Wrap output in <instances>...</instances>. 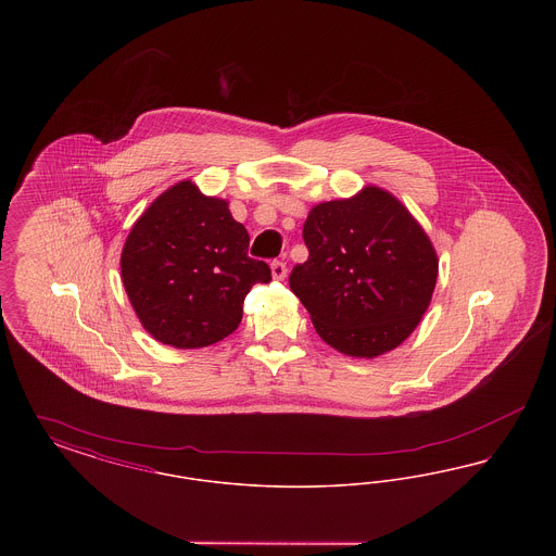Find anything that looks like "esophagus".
Masks as SVG:
<instances>
[{
  "label": "esophagus",
  "mask_w": 556,
  "mask_h": 556,
  "mask_svg": "<svg viewBox=\"0 0 556 556\" xmlns=\"http://www.w3.org/2000/svg\"><path fill=\"white\" fill-rule=\"evenodd\" d=\"M270 273H273V279L281 281V279H286V275H288V266H286L283 261H273V263H270Z\"/></svg>",
  "instance_id": "1"
}]
</instances>
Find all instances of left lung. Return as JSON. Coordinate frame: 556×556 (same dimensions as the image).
<instances>
[{"instance_id":"obj_1","label":"left lung","mask_w":556,"mask_h":556,"mask_svg":"<svg viewBox=\"0 0 556 556\" xmlns=\"http://www.w3.org/2000/svg\"><path fill=\"white\" fill-rule=\"evenodd\" d=\"M308 261L290 288L323 342L375 358L402 344L425 315L438 256L424 227L381 187L317 204L302 231Z\"/></svg>"}]
</instances>
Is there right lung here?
Wrapping results in <instances>:
<instances>
[{
    "instance_id": "obj_1",
    "label": "right lung",
    "mask_w": 556,
    "mask_h": 556,
    "mask_svg": "<svg viewBox=\"0 0 556 556\" xmlns=\"http://www.w3.org/2000/svg\"><path fill=\"white\" fill-rule=\"evenodd\" d=\"M250 236L229 204L181 181L132 225L121 254L123 286L143 329L181 350L238 329L243 300L270 268L248 256Z\"/></svg>"
}]
</instances>
